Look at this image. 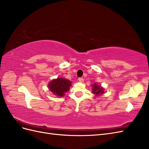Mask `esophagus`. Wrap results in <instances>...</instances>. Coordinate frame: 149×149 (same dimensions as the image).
Returning a JSON list of instances; mask_svg holds the SVG:
<instances>
[{
    "mask_svg": "<svg viewBox=\"0 0 149 149\" xmlns=\"http://www.w3.org/2000/svg\"><path fill=\"white\" fill-rule=\"evenodd\" d=\"M78 80H79V81L80 82H84V79H83L82 77H79V78L78 79Z\"/></svg>",
    "mask_w": 149,
    "mask_h": 149,
    "instance_id": "34e87169",
    "label": "esophagus"
}]
</instances>
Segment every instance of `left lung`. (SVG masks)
<instances>
[{
  "mask_svg": "<svg viewBox=\"0 0 149 149\" xmlns=\"http://www.w3.org/2000/svg\"><path fill=\"white\" fill-rule=\"evenodd\" d=\"M93 93L94 94H96V95H98V94L104 93L103 89H102L101 86H98L97 84H94V85H93Z\"/></svg>",
  "mask_w": 149,
  "mask_h": 149,
  "instance_id": "8db88e82",
  "label": "left lung"
}]
</instances>
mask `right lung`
<instances>
[{
	"mask_svg": "<svg viewBox=\"0 0 149 149\" xmlns=\"http://www.w3.org/2000/svg\"><path fill=\"white\" fill-rule=\"evenodd\" d=\"M71 82L65 79L58 78L54 79L49 84V89L56 96L62 97L65 93L69 90Z\"/></svg>",
	"mask_w": 149,
	"mask_h": 149,
	"instance_id": "right-lung-1",
	"label": "right lung"
}]
</instances>
